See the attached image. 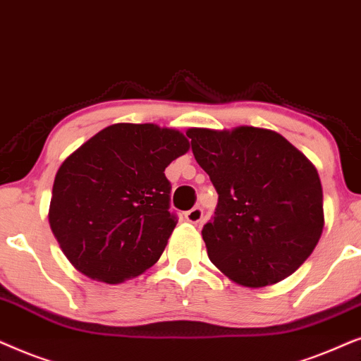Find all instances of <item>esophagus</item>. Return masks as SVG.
I'll return each mask as SVG.
<instances>
[{"mask_svg":"<svg viewBox=\"0 0 361 361\" xmlns=\"http://www.w3.org/2000/svg\"><path fill=\"white\" fill-rule=\"evenodd\" d=\"M185 219L188 221V223H191V224L200 223V221L203 219V209H201L200 206H196V208L186 211V213H185Z\"/></svg>","mask_w":361,"mask_h":361,"instance_id":"1","label":"esophagus"}]
</instances>
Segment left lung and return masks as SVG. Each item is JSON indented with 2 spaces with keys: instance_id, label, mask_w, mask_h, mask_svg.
Returning a JSON list of instances; mask_svg holds the SVG:
<instances>
[{
  "instance_id": "1",
  "label": "left lung",
  "mask_w": 361,
  "mask_h": 361,
  "mask_svg": "<svg viewBox=\"0 0 361 361\" xmlns=\"http://www.w3.org/2000/svg\"><path fill=\"white\" fill-rule=\"evenodd\" d=\"M186 135L218 191L213 219L201 231L209 261L247 287L289 277L310 256L324 229V193L315 166L266 128H190Z\"/></svg>"
}]
</instances>
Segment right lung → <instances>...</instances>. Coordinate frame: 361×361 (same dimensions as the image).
Instances as JSON below:
<instances>
[{"instance_id": "obj_1", "label": "right lung", "mask_w": 361, "mask_h": 361, "mask_svg": "<svg viewBox=\"0 0 361 361\" xmlns=\"http://www.w3.org/2000/svg\"><path fill=\"white\" fill-rule=\"evenodd\" d=\"M188 148L173 128L115 123L62 161L49 224L77 271L118 284L160 259L178 223L165 168Z\"/></svg>"}]
</instances>
